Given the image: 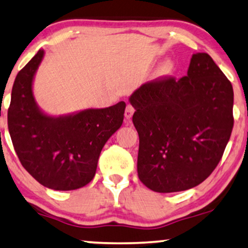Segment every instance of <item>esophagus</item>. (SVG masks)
Returning <instances> with one entry per match:
<instances>
[{
    "label": "esophagus",
    "mask_w": 248,
    "mask_h": 248,
    "mask_svg": "<svg viewBox=\"0 0 248 248\" xmlns=\"http://www.w3.org/2000/svg\"><path fill=\"white\" fill-rule=\"evenodd\" d=\"M133 114H134V108L132 107L131 105H127L126 108H125V113H124L125 117H126L127 120H130V118L133 116Z\"/></svg>",
    "instance_id": "obj_1"
}]
</instances>
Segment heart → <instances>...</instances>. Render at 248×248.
Here are the masks:
<instances>
[{
  "instance_id": "b5f03b06",
  "label": "heart",
  "mask_w": 248,
  "mask_h": 248,
  "mask_svg": "<svg viewBox=\"0 0 248 248\" xmlns=\"http://www.w3.org/2000/svg\"><path fill=\"white\" fill-rule=\"evenodd\" d=\"M176 70V62L174 59L168 57L162 61V62L157 66V69L155 71V78L158 80H162L171 76Z\"/></svg>"
}]
</instances>
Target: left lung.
Returning a JSON list of instances; mask_svg holds the SVG:
<instances>
[{
    "label": "left lung",
    "instance_id": "obj_1",
    "mask_svg": "<svg viewBox=\"0 0 248 248\" xmlns=\"http://www.w3.org/2000/svg\"><path fill=\"white\" fill-rule=\"evenodd\" d=\"M139 133L138 175L158 193L201 184L221 159L233 126V90L206 53L187 74L142 84L128 98Z\"/></svg>",
    "mask_w": 248,
    "mask_h": 248
}]
</instances>
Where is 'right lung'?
Wrapping results in <instances>:
<instances>
[{
	"instance_id": "right-lung-1",
	"label": "right lung",
	"mask_w": 248,
	"mask_h": 248,
	"mask_svg": "<svg viewBox=\"0 0 248 248\" xmlns=\"http://www.w3.org/2000/svg\"><path fill=\"white\" fill-rule=\"evenodd\" d=\"M44 55L45 50L39 49L16 78L9 132L20 162L37 182L56 191H72L94 177L100 152L122 126L126 104L61 116L44 113L32 91Z\"/></svg>"
}]
</instances>
